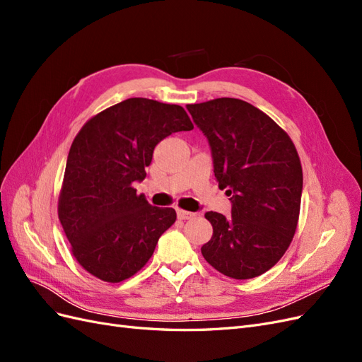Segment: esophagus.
<instances>
[{
	"mask_svg": "<svg viewBox=\"0 0 362 362\" xmlns=\"http://www.w3.org/2000/svg\"><path fill=\"white\" fill-rule=\"evenodd\" d=\"M177 216H178V218L180 221H187V218H192V217H194V213H190V211H185V210H177Z\"/></svg>",
	"mask_w": 362,
	"mask_h": 362,
	"instance_id": "1",
	"label": "esophagus"
}]
</instances>
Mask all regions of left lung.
Listing matches in <instances>:
<instances>
[{"label":"left lung","instance_id":"obj_1","mask_svg":"<svg viewBox=\"0 0 362 362\" xmlns=\"http://www.w3.org/2000/svg\"><path fill=\"white\" fill-rule=\"evenodd\" d=\"M211 146L218 189L233 196L231 217L208 211L213 237L201 247L216 270L250 279L286 254L299 222L302 164L275 120L235 98L189 104Z\"/></svg>","mask_w":362,"mask_h":362}]
</instances>
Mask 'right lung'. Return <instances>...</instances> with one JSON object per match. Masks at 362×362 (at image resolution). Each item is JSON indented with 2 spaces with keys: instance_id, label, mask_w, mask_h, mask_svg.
I'll return each instance as SVG.
<instances>
[{
  "instance_id": "right-lung-1",
  "label": "right lung",
  "mask_w": 362,
  "mask_h": 362,
  "mask_svg": "<svg viewBox=\"0 0 362 362\" xmlns=\"http://www.w3.org/2000/svg\"><path fill=\"white\" fill-rule=\"evenodd\" d=\"M190 129L181 105L129 98L90 117L75 136L57 211L75 259L90 275L125 281L154 254L177 213L148 204L133 182L145 180L158 141Z\"/></svg>"
}]
</instances>
